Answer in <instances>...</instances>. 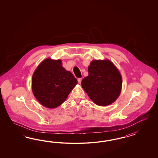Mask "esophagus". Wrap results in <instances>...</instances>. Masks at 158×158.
Returning a JSON list of instances; mask_svg holds the SVG:
<instances>
[{
	"instance_id": "34e87169",
	"label": "esophagus",
	"mask_w": 158,
	"mask_h": 158,
	"mask_svg": "<svg viewBox=\"0 0 158 158\" xmlns=\"http://www.w3.org/2000/svg\"><path fill=\"white\" fill-rule=\"evenodd\" d=\"M81 80H82V79H81V78H78L77 81H78V83H79V84H81Z\"/></svg>"
}]
</instances>
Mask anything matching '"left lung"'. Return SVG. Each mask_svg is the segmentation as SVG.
Returning a JSON list of instances; mask_svg holds the SVG:
<instances>
[{"label":"left lung","instance_id":"1","mask_svg":"<svg viewBox=\"0 0 158 158\" xmlns=\"http://www.w3.org/2000/svg\"><path fill=\"white\" fill-rule=\"evenodd\" d=\"M89 75L81 81L84 90L96 105L106 106L119 97L122 78L113 62L106 59L93 60L88 67Z\"/></svg>","mask_w":158,"mask_h":158}]
</instances>
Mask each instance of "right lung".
Returning <instances> with one entry per match:
<instances>
[{
    "instance_id": "add662e5",
    "label": "right lung",
    "mask_w": 158,
    "mask_h": 158,
    "mask_svg": "<svg viewBox=\"0 0 158 158\" xmlns=\"http://www.w3.org/2000/svg\"><path fill=\"white\" fill-rule=\"evenodd\" d=\"M61 60H44L33 73L32 90L40 104L56 108L66 100L77 83L71 72L62 67Z\"/></svg>"
}]
</instances>
